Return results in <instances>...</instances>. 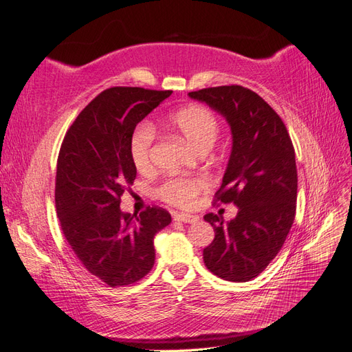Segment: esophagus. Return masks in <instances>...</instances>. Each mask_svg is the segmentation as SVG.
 Listing matches in <instances>:
<instances>
[{
    "label": "esophagus",
    "instance_id": "34e87169",
    "mask_svg": "<svg viewBox=\"0 0 352 352\" xmlns=\"http://www.w3.org/2000/svg\"><path fill=\"white\" fill-rule=\"evenodd\" d=\"M173 219L177 221H184V223H195L198 220L197 216L186 214V212H176Z\"/></svg>",
    "mask_w": 352,
    "mask_h": 352
}]
</instances>
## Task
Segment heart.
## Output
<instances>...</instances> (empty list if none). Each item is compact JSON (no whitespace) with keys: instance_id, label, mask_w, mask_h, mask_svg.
Returning <instances> with one entry per match:
<instances>
[{"instance_id":"1","label":"heart","mask_w":352,"mask_h":352,"mask_svg":"<svg viewBox=\"0 0 352 352\" xmlns=\"http://www.w3.org/2000/svg\"><path fill=\"white\" fill-rule=\"evenodd\" d=\"M168 124L198 153L210 150L220 129L214 113L199 104H189L176 110L168 116ZM154 140L155 131L150 123L138 126L131 136V157L141 173H148L153 168ZM206 188L207 182L204 179L179 176L166 180L160 188V195L170 204L186 207Z\"/></svg>"}]
</instances>
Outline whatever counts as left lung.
Instances as JSON below:
<instances>
[{
	"label": "left lung",
	"instance_id": "left-lung-1",
	"mask_svg": "<svg viewBox=\"0 0 352 352\" xmlns=\"http://www.w3.org/2000/svg\"><path fill=\"white\" fill-rule=\"evenodd\" d=\"M225 117L232 133L217 201L235 204L230 221L208 214L214 239L202 251L207 269L229 282H248L278 255L295 219L298 175L282 119L260 95L239 85L188 94Z\"/></svg>",
	"mask_w": 352,
	"mask_h": 352
}]
</instances>
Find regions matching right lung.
<instances>
[{"mask_svg": "<svg viewBox=\"0 0 352 352\" xmlns=\"http://www.w3.org/2000/svg\"><path fill=\"white\" fill-rule=\"evenodd\" d=\"M170 95L131 87L105 89L80 111L60 148L56 207L61 230L83 267L109 286L131 285L150 273L154 236L172 221L160 207L140 216L120 208L136 177L131 136Z\"/></svg>", "mask_w": 352, "mask_h": 352, "instance_id": "add662e5", "label": "right lung"}]
</instances>
